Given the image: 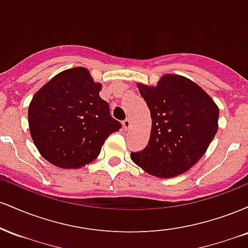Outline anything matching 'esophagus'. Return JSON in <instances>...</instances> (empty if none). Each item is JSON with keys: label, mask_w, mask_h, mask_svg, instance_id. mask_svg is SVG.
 <instances>
[{"label": "esophagus", "mask_w": 248, "mask_h": 248, "mask_svg": "<svg viewBox=\"0 0 248 248\" xmlns=\"http://www.w3.org/2000/svg\"><path fill=\"white\" fill-rule=\"evenodd\" d=\"M130 126H132V121L129 120V119H126V120L122 121V127L124 128V129H129Z\"/></svg>", "instance_id": "esophagus-1"}]
</instances>
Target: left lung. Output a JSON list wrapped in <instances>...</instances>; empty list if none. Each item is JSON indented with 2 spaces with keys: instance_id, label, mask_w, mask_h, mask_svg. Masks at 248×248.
Segmentation results:
<instances>
[{
  "instance_id": "left-lung-1",
  "label": "left lung",
  "mask_w": 248,
  "mask_h": 248,
  "mask_svg": "<svg viewBox=\"0 0 248 248\" xmlns=\"http://www.w3.org/2000/svg\"><path fill=\"white\" fill-rule=\"evenodd\" d=\"M152 116L146 148L130 158L149 175L171 178L195 166L218 130L219 108L196 82L178 75L162 76L156 86L138 82Z\"/></svg>"
}]
</instances>
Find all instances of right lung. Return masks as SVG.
Returning a JSON list of instances; mask_svg holds the SVG:
<instances>
[{
	"instance_id": "1",
	"label": "right lung",
	"mask_w": 248,
	"mask_h": 248,
	"mask_svg": "<svg viewBox=\"0 0 248 248\" xmlns=\"http://www.w3.org/2000/svg\"><path fill=\"white\" fill-rule=\"evenodd\" d=\"M101 88L90 71L78 66L62 71L32 96L28 109L31 139L51 164L62 169L86 166L121 128L99 95Z\"/></svg>"
}]
</instances>
